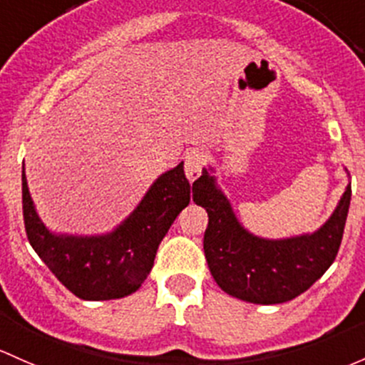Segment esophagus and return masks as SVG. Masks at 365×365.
Instances as JSON below:
<instances>
[{"label":"esophagus","instance_id":"esophagus-1","mask_svg":"<svg viewBox=\"0 0 365 365\" xmlns=\"http://www.w3.org/2000/svg\"><path fill=\"white\" fill-rule=\"evenodd\" d=\"M202 166H205V153L199 150H192L183 157V168H185V175L190 182L199 178Z\"/></svg>","mask_w":365,"mask_h":365}]
</instances>
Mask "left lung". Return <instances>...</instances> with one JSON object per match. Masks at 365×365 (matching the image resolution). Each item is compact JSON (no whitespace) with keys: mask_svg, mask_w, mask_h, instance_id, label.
Masks as SVG:
<instances>
[{"mask_svg":"<svg viewBox=\"0 0 365 365\" xmlns=\"http://www.w3.org/2000/svg\"><path fill=\"white\" fill-rule=\"evenodd\" d=\"M192 190L195 205L208 213L205 255L217 285L232 297L266 306L282 304L306 292L331 267L351 199L348 182L334 212L317 231L271 240L241 224L218 185L213 166L202 168Z\"/></svg>","mask_w":365,"mask_h":365,"instance_id":"left-lung-1","label":"left lung"}]
</instances>
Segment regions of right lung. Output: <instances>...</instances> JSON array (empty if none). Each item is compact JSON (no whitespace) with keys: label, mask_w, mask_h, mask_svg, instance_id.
<instances>
[{"label":"right lung","mask_w":365,"mask_h":365,"mask_svg":"<svg viewBox=\"0 0 365 365\" xmlns=\"http://www.w3.org/2000/svg\"><path fill=\"white\" fill-rule=\"evenodd\" d=\"M190 202L183 163L164 171L117 227L103 234L53 232L36 212L22 170V210L28 240L53 276L83 301L131 295L152 271L160 241Z\"/></svg>","instance_id":"obj_1"}]
</instances>
